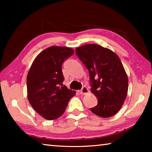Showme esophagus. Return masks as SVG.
Instances as JSON below:
<instances>
[{"label":"esophagus","instance_id":"34e87169","mask_svg":"<svg viewBox=\"0 0 152 152\" xmlns=\"http://www.w3.org/2000/svg\"><path fill=\"white\" fill-rule=\"evenodd\" d=\"M88 92L89 91L88 88H87L86 86H83L80 90V94H86L87 93H88Z\"/></svg>","mask_w":152,"mask_h":152}]
</instances>
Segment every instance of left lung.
Returning <instances> with one entry per match:
<instances>
[{
	"label": "left lung",
	"mask_w": 152,
	"mask_h": 152,
	"mask_svg": "<svg viewBox=\"0 0 152 152\" xmlns=\"http://www.w3.org/2000/svg\"><path fill=\"white\" fill-rule=\"evenodd\" d=\"M76 53L89 72L91 91L97 97L98 104L91 110L101 117L113 116L121 108L128 91V77L119 56L97 44L76 48Z\"/></svg>",
	"instance_id": "8db88e82"
}]
</instances>
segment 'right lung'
Returning a JSON list of instances; mask_svg holds the SVG:
<instances>
[{"mask_svg": "<svg viewBox=\"0 0 152 152\" xmlns=\"http://www.w3.org/2000/svg\"><path fill=\"white\" fill-rule=\"evenodd\" d=\"M73 49L51 46L33 61L27 77V97L36 112L48 120L63 115L76 92L63 85L61 65L73 55Z\"/></svg>", "mask_w": 152, "mask_h": 152, "instance_id": "right-lung-1", "label": "right lung"}]
</instances>
